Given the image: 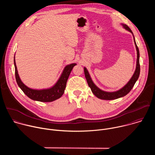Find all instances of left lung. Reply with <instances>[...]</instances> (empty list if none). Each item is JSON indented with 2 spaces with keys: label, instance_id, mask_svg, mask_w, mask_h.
Returning <instances> with one entry per match:
<instances>
[{
  "label": "left lung",
  "instance_id": "left-lung-1",
  "mask_svg": "<svg viewBox=\"0 0 155 155\" xmlns=\"http://www.w3.org/2000/svg\"><path fill=\"white\" fill-rule=\"evenodd\" d=\"M123 26V28L125 29L126 31H128L130 32L132 34V36H133L134 38V44L136 46V51H137V61H136V70L134 71V73L133 75L132 76L129 81L122 87L121 89L118 90V91H114V92H108V91H105L102 90H101L100 88H99L93 81L91 76L89 74V72L87 71V69L84 67V75L85 78L86 79V81L87 82L88 86H90L91 88V90L93 92V93L99 99H102V100H114V99H117L122 97H124L126 94H127L130 91L132 90V88L133 87L134 84L137 81V80L139 78V75H140V64H139V58H140V54H139V48L137 46V44L135 40V38L134 36L133 33H132V31L130 29V28L126 25L121 24Z\"/></svg>",
  "mask_w": 155,
  "mask_h": 155
}]
</instances>
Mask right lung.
Returning a JSON list of instances; mask_svg holds the SVG:
<instances>
[{
	"mask_svg": "<svg viewBox=\"0 0 155 155\" xmlns=\"http://www.w3.org/2000/svg\"><path fill=\"white\" fill-rule=\"evenodd\" d=\"M14 65L15 69V78L18 85L21 90L30 99L36 101L48 102L54 101L60 98L64 93L66 83L70 75V74L76 63L68 64L64 68L60 77L56 83L51 87L46 89L36 90L32 89L25 85L21 81L17 70V67L15 62V58L14 57Z\"/></svg>",
	"mask_w": 155,
	"mask_h": 155,
	"instance_id": "right-lung-1",
	"label": "right lung"
}]
</instances>
